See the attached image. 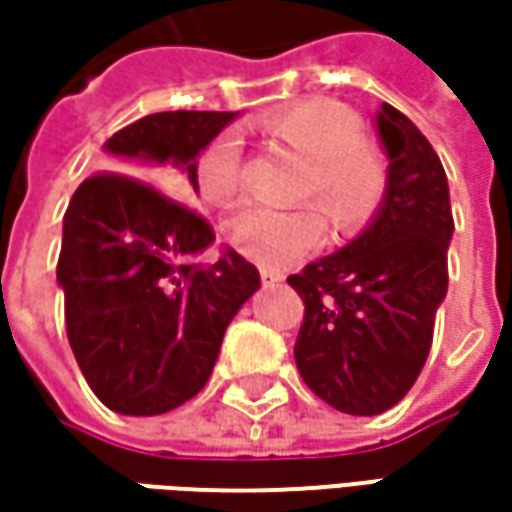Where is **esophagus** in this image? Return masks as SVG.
Wrapping results in <instances>:
<instances>
[{
	"label": "esophagus",
	"instance_id": "1",
	"mask_svg": "<svg viewBox=\"0 0 512 512\" xmlns=\"http://www.w3.org/2000/svg\"><path fill=\"white\" fill-rule=\"evenodd\" d=\"M259 276H262V285L265 287L279 285V282L285 279V276H282L279 270H273V267H262V270H259Z\"/></svg>",
	"mask_w": 512,
	"mask_h": 512
}]
</instances>
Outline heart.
I'll list each match as a JSON object with an SVG mask.
<instances>
[{"instance_id": "heart-1", "label": "heart", "mask_w": 512, "mask_h": 512, "mask_svg": "<svg viewBox=\"0 0 512 512\" xmlns=\"http://www.w3.org/2000/svg\"><path fill=\"white\" fill-rule=\"evenodd\" d=\"M262 128L307 159L302 196L316 199L339 230L364 225L387 193V162L364 142L362 119L330 99H307L273 110ZM196 182L210 202L227 205L242 187V139L216 136L196 162ZM325 222L316 207L276 210L247 205L227 222V239L242 256L287 267L322 245Z\"/></svg>"}]
</instances>
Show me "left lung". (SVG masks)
<instances>
[{
	"label": "left lung",
	"mask_w": 512,
	"mask_h": 512,
	"mask_svg": "<svg viewBox=\"0 0 512 512\" xmlns=\"http://www.w3.org/2000/svg\"><path fill=\"white\" fill-rule=\"evenodd\" d=\"M376 130L390 159L379 213L350 245L287 276L305 302L296 367L319 399L350 416H379L419 379L453 236L433 145L393 105L376 113Z\"/></svg>",
	"instance_id": "1"
}]
</instances>
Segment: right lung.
<instances>
[{
  "label": "right lung",
  "instance_id": "obj_1",
  "mask_svg": "<svg viewBox=\"0 0 512 512\" xmlns=\"http://www.w3.org/2000/svg\"><path fill=\"white\" fill-rule=\"evenodd\" d=\"M230 119L168 110L122 128L105 142L110 168H153V184L174 199L128 173H96L65 210L56 282L70 350L99 402L122 416H159L193 399L230 319L262 285L230 247L216 265L190 262L216 236L182 202L199 193L196 159Z\"/></svg>",
  "mask_w": 512,
  "mask_h": 512
}]
</instances>
